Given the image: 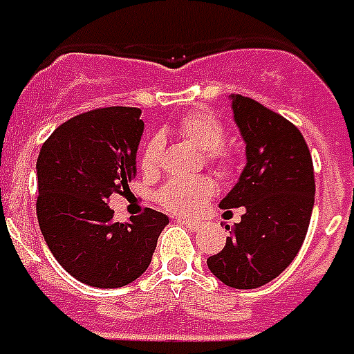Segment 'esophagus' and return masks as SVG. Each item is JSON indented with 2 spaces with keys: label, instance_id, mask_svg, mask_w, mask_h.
Segmentation results:
<instances>
[{
  "label": "esophagus",
  "instance_id": "1",
  "mask_svg": "<svg viewBox=\"0 0 354 354\" xmlns=\"http://www.w3.org/2000/svg\"><path fill=\"white\" fill-rule=\"evenodd\" d=\"M180 225H185L190 232H197L201 228V223L194 221V219H179Z\"/></svg>",
  "mask_w": 354,
  "mask_h": 354
}]
</instances>
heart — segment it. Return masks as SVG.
<instances>
[{"mask_svg": "<svg viewBox=\"0 0 354 354\" xmlns=\"http://www.w3.org/2000/svg\"><path fill=\"white\" fill-rule=\"evenodd\" d=\"M175 131L185 138L186 142L205 153L206 160L221 171L232 166L230 149L223 146L225 142V128L219 122V118L214 117L208 111H195L186 115ZM160 153H162V138L153 137L146 144V148L140 157V166L146 174H153L159 168ZM214 195V185L208 179L194 180H169L168 185L159 194V201L166 210L179 214V216H190L199 210L206 201Z\"/></svg>", "mask_w": 354, "mask_h": 354, "instance_id": "obj_1", "label": "heart"}]
</instances>
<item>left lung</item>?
I'll list each match as a JSON object with an SVG mask.
<instances>
[{"mask_svg":"<svg viewBox=\"0 0 354 354\" xmlns=\"http://www.w3.org/2000/svg\"><path fill=\"white\" fill-rule=\"evenodd\" d=\"M247 164L223 210L241 208V221L208 268L234 289H257L289 267L304 245L315 206V169L304 135L252 98L230 95ZM230 228V226H226Z\"/></svg>","mask_w":354,"mask_h":354,"instance_id":"left-lung-1","label":"left lung"}]
</instances>
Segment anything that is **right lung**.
<instances>
[{"label":"right lung","mask_w":354,"mask_h":354,"mask_svg":"<svg viewBox=\"0 0 354 354\" xmlns=\"http://www.w3.org/2000/svg\"><path fill=\"white\" fill-rule=\"evenodd\" d=\"M137 107L82 113L39 149V230L56 261L78 281L117 289L146 272L168 216L157 210L115 223L109 197L129 190L144 133Z\"/></svg>","instance_id":"obj_1"}]
</instances>
